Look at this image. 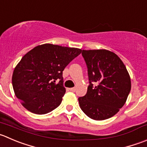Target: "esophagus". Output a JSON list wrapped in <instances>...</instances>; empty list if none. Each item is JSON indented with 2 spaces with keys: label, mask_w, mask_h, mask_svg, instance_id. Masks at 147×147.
<instances>
[{
  "label": "esophagus",
  "mask_w": 147,
  "mask_h": 147,
  "mask_svg": "<svg viewBox=\"0 0 147 147\" xmlns=\"http://www.w3.org/2000/svg\"><path fill=\"white\" fill-rule=\"evenodd\" d=\"M69 90L70 91H72V92H75V91L76 90V88H69Z\"/></svg>",
  "instance_id": "34e87169"
}]
</instances>
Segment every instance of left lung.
Masks as SVG:
<instances>
[{"mask_svg": "<svg viewBox=\"0 0 147 147\" xmlns=\"http://www.w3.org/2000/svg\"><path fill=\"white\" fill-rule=\"evenodd\" d=\"M82 55L88 67L90 85L86 95L78 98L80 107L93 120L109 119L126 103L131 87L130 75L114 52L82 49Z\"/></svg>", "mask_w": 147, "mask_h": 147, "instance_id": "obj_1", "label": "left lung"}]
</instances>
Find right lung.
<instances>
[{
	"instance_id": "obj_1",
	"label": "right lung",
	"mask_w": 147,
	"mask_h": 147,
	"mask_svg": "<svg viewBox=\"0 0 147 147\" xmlns=\"http://www.w3.org/2000/svg\"><path fill=\"white\" fill-rule=\"evenodd\" d=\"M82 49L44 44L27 52L14 68L12 85L16 96L30 112L42 115L57 108L66 90L62 72ZM57 79L60 81L55 84Z\"/></svg>"
}]
</instances>
